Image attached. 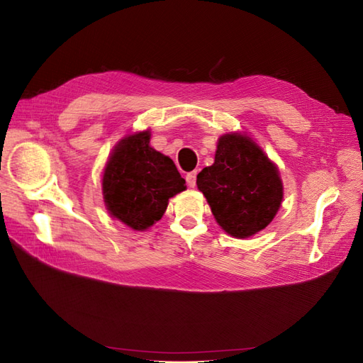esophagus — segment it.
<instances>
[{"instance_id": "34e87169", "label": "esophagus", "mask_w": 363, "mask_h": 363, "mask_svg": "<svg viewBox=\"0 0 363 363\" xmlns=\"http://www.w3.org/2000/svg\"><path fill=\"white\" fill-rule=\"evenodd\" d=\"M186 183H188L189 188H195V184H196V171H192V172L186 174Z\"/></svg>"}]
</instances>
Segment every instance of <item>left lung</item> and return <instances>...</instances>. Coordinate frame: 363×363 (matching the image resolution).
<instances>
[{
	"label": "left lung",
	"instance_id": "left-lung-1",
	"mask_svg": "<svg viewBox=\"0 0 363 363\" xmlns=\"http://www.w3.org/2000/svg\"><path fill=\"white\" fill-rule=\"evenodd\" d=\"M216 223L235 238L265 228L283 199L279 169L247 136L224 135L218 140L215 163L196 175Z\"/></svg>",
	"mask_w": 363,
	"mask_h": 363
}]
</instances>
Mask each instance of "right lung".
<instances>
[{
    "label": "right lung",
    "mask_w": 363,
    "mask_h": 363,
    "mask_svg": "<svg viewBox=\"0 0 363 363\" xmlns=\"http://www.w3.org/2000/svg\"><path fill=\"white\" fill-rule=\"evenodd\" d=\"M150 131L123 139L103 175L111 215L133 230H145L163 216L168 200L186 189L174 162L150 147Z\"/></svg>",
    "instance_id": "right-lung-1"
}]
</instances>
